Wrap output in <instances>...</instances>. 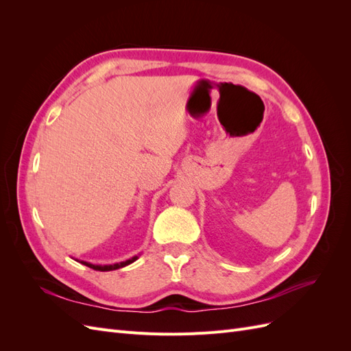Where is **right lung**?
Segmentation results:
<instances>
[{"mask_svg":"<svg viewBox=\"0 0 351 351\" xmlns=\"http://www.w3.org/2000/svg\"><path fill=\"white\" fill-rule=\"evenodd\" d=\"M137 259H139V254H137V256L130 258V259H127V261H123V262H119V263H112V265H93V263L86 262V261H77V259H76V261L80 262L82 265H86V267H89V268H92V269H95V271L105 272V271H115V269H119V268L127 267V265L133 263V262L137 261Z\"/></svg>","mask_w":351,"mask_h":351,"instance_id":"add662e5","label":"right lung"}]
</instances>
